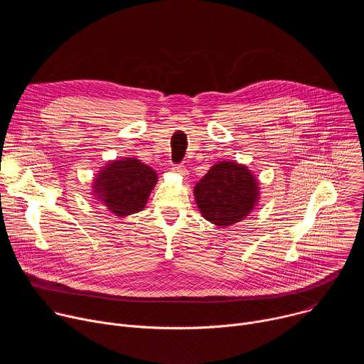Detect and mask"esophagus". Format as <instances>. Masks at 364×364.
<instances>
[{"instance_id":"esophagus-1","label":"esophagus","mask_w":364,"mask_h":364,"mask_svg":"<svg viewBox=\"0 0 364 364\" xmlns=\"http://www.w3.org/2000/svg\"><path fill=\"white\" fill-rule=\"evenodd\" d=\"M173 171L176 174H178V176H183V177H186L188 174V171H187V168L184 166H176V167H173Z\"/></svg>"}]
</instances>
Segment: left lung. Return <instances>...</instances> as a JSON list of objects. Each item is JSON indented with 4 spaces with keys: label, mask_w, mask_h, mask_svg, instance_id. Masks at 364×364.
<instances>
[{
    "label": "left lung",
    "mask_w": 364,
    "mask_h": 364,
    "mask_svg": "<svg viewBox=\"0 0 364 364\" xmlns=\"http://www.w3.org/2000/svg\"><path fill=\"white\" fill-rule=\"evenodd\" d=\"M193 193L201 216L226 228L243 220L255 209L259 181L246 166L219 161L194 186Z\"/></svg>",
    "instance_id": "left-lung-1"
}]
</instances>
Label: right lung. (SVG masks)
<instances>
[{
	"label": "right lung",
	"instance_id": "1",
	"mask_svg": "<svg viewBox=\"0 0 364 364\" xmlns=\"http://www.w3.org/2000/svg\"><path fill=\"white\" fill-rule=\"evenodd\" d=\"M159 181L151 167L136 159L114 160L103 166L93 178V197L118 218L141 212Z\"/></svg>",
	"mask_w": 364,
	"mask_h": 364
}]
</instances>
